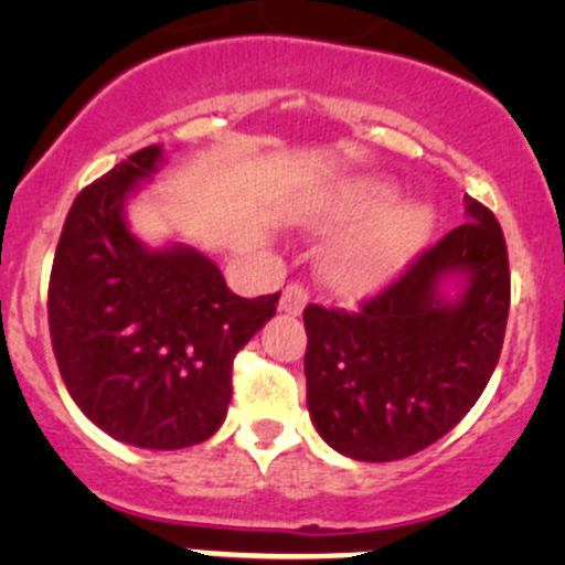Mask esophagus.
<instances>
[{
	"instance_id": "esophagus-1",
	"label": "esophagus",
	"mask_w": 565,
	"mask_h": 565,
	"mask_svg": "<svg viewBox=\"0 0 565 565\" xmlns=\"http://www.w3.org/2000/svg\"><path fill=\"white\" fill-rule=\"evenodd\" d=\"M306 303H309V292L300 284H289L281 292V300H278V311H284V315H300L306 309Z\"/></svg>"
}]
</instances>
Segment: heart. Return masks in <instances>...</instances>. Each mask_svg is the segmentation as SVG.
I'll list each match as a JSON object with an SVG mask.
<instances>
[{
	"mask_svg": "<svg viewBox=\"0 0 565 565\" xmlns=\"http://www.w3.org/2000/svg\"><path fill=\"white\" fill-rule=\"evenodd\" d=\"M402 202V185L391 177H352L324 199L330 218L350 221V230L324 250V276L333 287L361 295L396 278L429 246L437 213L426 202Z\"/></svg>",
	"mask_w": 565,
	"mask_h": 565,
	"instance_id": "heart-1",
	"label": "heart"
}]
</instances>
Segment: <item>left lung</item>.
<instances>
[{
    "label": "left lung",
    "instance_id": "8db88e82",
    "mask_svg": "<svg viewBox=\"0 0 565 565\" xmlns=\"http://www.w3.org/2000/svg\"><path fill=\"white\" fill-rule=\"evenodd\" d=\"M509 298L503 230L465 196V224L361 311L306 306L317 435L358 461L413 457L446 437L498 366Z\"/></svg>",
    "mask_w": 565,
    "mask_h": 565
}]
</instances>
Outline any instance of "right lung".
Segmentation results:
<instances>
[{"mask_svg": "<svg viewBox=\"0 0 565 565\" xmlns=\"http://www.w3.org/2000/svg\"><path fill=\"white\" fill-rule=\"evenodd\" d=\"M167 163L134 152L84 188L62 226L49 328L65 388L119 443L177 451L213 437L232 398V361L276 315L278 292L237 298L188 243L150 246L128 204Z\"/></svg>", "mask_w": 565, "mask_h": 565, "instance_id": "obj_1", "label": "right lung"}]
</instances>
